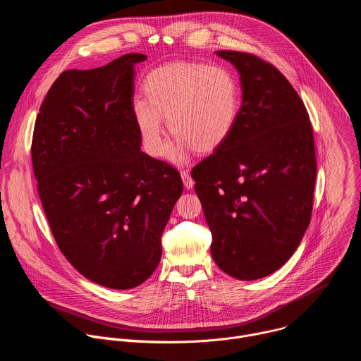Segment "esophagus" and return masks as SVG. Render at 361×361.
I'll list each match as a JSON object with an SVG mask.
<instances>
[{
  "label": "esophagus",
  "instance_id": "esophagus-1",
  "mask_svg": "<svg viewBox=\"0 0 361 361\" xmlns=\"http://www.w3.org/2000/svg\"><path fill=\"white\" fill-rule=\"evenodd\" d=\"M181 178H183V183H184V187L187 188V190H190L192 185H194V180L191 178V176H190V173L187 171V170H183L181 171Z\"/></svg>",
  "mask_w": 361,
  "mask_h": 361
}]
</instances>
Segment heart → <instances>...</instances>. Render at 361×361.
Listing matches in <instances>:
<instances>
[{"mask_svg": "<svg viewBox=\"0 0 361 361\" xmlns=\"http://www.w3.org/2000/svg\"><path fill=\"white\" fill-rule=\"evenodd\" d=\"M147 99L134 101V118L147 151L161 157L167 149L161 116L177 135L171 159L184 160V151L209 154L220 148L234 131L241 109L237 75L226 66L176 63L148 74Z\"/></svg>", "mask_w": 361, "mask_h": 361, "instance_id": "b5f03b06", "label": "heart"}]
</instances>
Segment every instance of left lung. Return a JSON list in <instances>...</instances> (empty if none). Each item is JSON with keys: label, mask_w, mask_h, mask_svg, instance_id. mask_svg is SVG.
<instances>
[{"label": "left lung", "mask_w": 361, "mask_h": 361, "mask_svg": "<svg viewBox=\"0 0 361 361\" xmlns=\"http://www.w3.org/2000/svg\"><path fill=\"white\" fill-rule=\"evenodd\" d=\"M217 56L240 73V116L230 138L191 176L216 264L250 281L279 270L310 224L314 135L302 99L273 64L241 51Z\"/></svg>", "instance_id": "left-lung-1"}]
</instances>
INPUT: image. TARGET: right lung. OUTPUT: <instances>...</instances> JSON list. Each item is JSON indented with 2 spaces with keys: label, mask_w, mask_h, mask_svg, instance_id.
Returning a JSON list of instances; mask_svg holds the SVG:
<instances>
[{
  "label": "right lung",
  "mask_w": 361,
  "mask_h": 361,
  "mask_svg": "<svg viewBox=\"0 0 361 361\" xmlns=\"http://www.w3.org/2000/svg\"><path fill=\"white\" fill-rule=\"evenodd\" d=\"M67 70L35 120L31 159L59 248L88 280L116 290L144 283L161 259V235L183 192L180 173L140 149L134 66Z\"/></svg>",
  "instance_id": "1"
}]
</instances>
